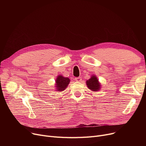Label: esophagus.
Masks as SVG:
<instances>
[{"mask_svg":"<svg viewBox=\"0 0 146 146\" xmlns=\"http://www.w3.org/2000/svg\"><path fill=\"white\" fill-rule=\"evenodd\" d=\"M82 78H80V77L75 78V80H76V81H77V82H81V81H82Z\"/></svg>","mask_w":146,"mask_h":146,"instance_id":"1","label":"esophagus"}]
</instances>
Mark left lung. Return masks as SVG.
I'll return each mask as SVG.
<instances>
[{"label":"left lung","mask_w":146,"mask_h":146,"mask_svg":"<svg viewBox=\"0 0 146 146\" xmlns=\"http://www.w3.org/2000/svg\"><path fill=\"white\" fill-rule=\"evenodd\" d=\"M86 83L89 89L92 91L97 92L101 88V83L99 82L98 77L94 74L92 76L89 80H87Z\"/></svg>","instance_id":"8db88e82"}]
</instances>
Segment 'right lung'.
Masks as SVG:
<instances>
[{"label": "right lung", "instance_id": "right-lung-1", "mask_svg": "<svg viewBox=\"0 0 146 146\" xmlns=\"http://www.w3.org/2000/svg\"><path fill=\"white\" fill-rule=\"evenodd\" d=\"M70 80L68 78L64 77L62 75H58L56 79L55 88L57 92H62L64 90L68 84L70 83Z\"/></svg>", "mask_w": 146, "mask_h": 146}]
</instances>
